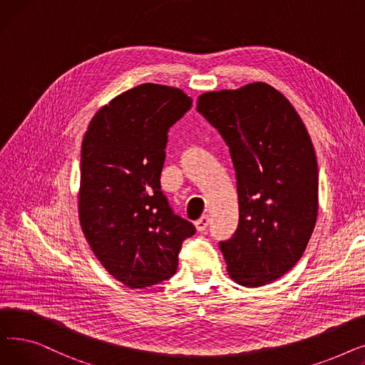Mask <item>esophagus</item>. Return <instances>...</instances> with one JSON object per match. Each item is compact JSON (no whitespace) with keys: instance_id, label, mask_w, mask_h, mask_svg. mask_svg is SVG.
Listing matches in <instances>:
<instances>
[{"instance_id":"obj_1","label":"esophagus","mask_w":365,"mask_h":365,"mask_svg":"<svg viewBox=\"0 0 365 365\" xmlns=\"http://www.w3.org/2000/svg\"><path fill=\"white\" fill-rule=\"evenodd\" d=\"M208 225H210V217L208 216H202L201 219H198L195 222V227H197L198 232H204L205 229L208 227Z\"/></svg>"}]
</instances>
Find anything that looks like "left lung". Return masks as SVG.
<instances>
[{
  "label": "left lung",
  "instance_id": "8db88e82",
  "mask_svg": "<svg viewBox=\"0 0 365 365\" xmlns=\"http://www.w3.org/2000/svg\"><path fill=\"white\" fill-rule=\"evenodd\" d=\"M197 110L226 142L237 178L240 219L220 241L231 278L269 284L302 257L318 216V164L312 140L285 96L264 83L208 91Z\"/></svg>",
  "mask_w": 365,
  "mask_h": 365
}]
</instances>
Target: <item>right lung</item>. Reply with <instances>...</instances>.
<instances>
[{"label": "right lung", "mask_w": 365, "mask_h": 365, "mask_svg": "<svg viewBox=\"0 0 365 365\" xmlns=\"http://www.w3.org/2000/svg\"><path fill=\"white\" fill-rule=\"evenodd\" d=\"M190 106L179 88L142 84L99 109L84 134L81 229L105 269L131 289L175 275L182 242L195 234L160 183L168 130Z\"/></svg>", "instance_id": "right-lung-1"}]
</instances>
